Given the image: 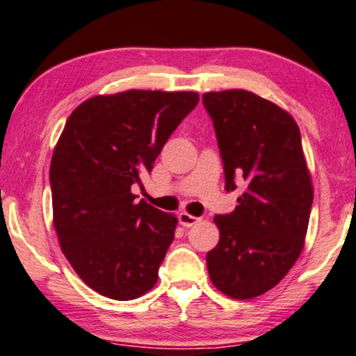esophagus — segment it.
I'll use <instances>...</instances> for the list:
<instances>
[{"mask_svg":"<svg viewBox=\"0 0 356 356\" xmlns=\"http://www.w3.org/2000/svg\"><path fill=\"white\" fill-rule=\"evenodd\" d=\"M178 221L183 228H190V227H193V225L198 223L200 218H196V216H193V215H188V213L181 211L178 215Z\"/></svg>","mask_w":356,"mask_h":356,"instance_id":"34e87169","label":"esophagus"}]
</instances>
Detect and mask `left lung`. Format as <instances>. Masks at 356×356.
Segmentation results:
<instances>
[{
  "label": "left lung",
  "mask_w": 356,
  "mask_h": 356,
  "mask_svg": "<svg viewBox=\"0 0 356 356\" xmlns=\"http://www.w3.org/2000/svg\"><path fill=\"white\" fill-rule=\"evenodd\" d=\"M223 161L225 190L245 191L228 215H216L220 241L207 254L213 285L248 300L283 280L303 250L313 203L302 135L295 120L246 90L204 93Z\"/></svg>",
  "instance_id": "1"
}]
</instances>
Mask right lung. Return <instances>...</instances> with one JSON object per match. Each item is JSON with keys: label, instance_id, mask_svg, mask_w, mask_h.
<instances>
[{"label": "right lung", "instance_id": "obj_1", "mask_svg": "<svg viewBox=\"0 0 356 356\" xmlns=\"http://www.w3.org/2000/svg\"><path fill=\"white\" fill-rule=\"evenodd\" d=\"M198 99L129 90L86 99L66 121L49 166L53 223L66 260L99 295L135 300L156 283L177 218L135 202L131 188Z\"/></svg>", "mask_w": 356, "mask_h": 356}]
</instances>
